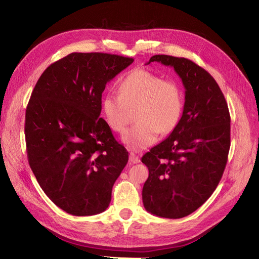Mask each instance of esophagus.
I'll return each instance as SVG.
<instances>
[{
    "instance_id": "esophagus-1",
    "label": "esophagus",
    "mask_w": 259,
    "mask_h": 259,
    "mask_svg": "<svg viewBox=\"0 0 259 259\" xmlns=\"http://www.w3.org/2000/svg\"><path fill=\"white\" fill-rule=\"evenodd\" d=\"M130 162H131L132 164H137V163H139V162H140L139 156L136 155V154H134V153H131V154H130Z\"/></svg>"
}]
</instances>
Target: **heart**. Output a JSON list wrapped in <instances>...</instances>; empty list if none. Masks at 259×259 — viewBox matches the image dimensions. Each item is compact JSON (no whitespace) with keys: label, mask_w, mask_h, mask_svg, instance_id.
Masks as SVG:
<instances>
[{"label":"heart","mask_w":259,"mask_h":259,"mask_svg":"<svg viewBox=\"0 0 259 259\" xmlns=\"http://www.w3.org/2000/svg\"><path fill=\"white\" fill-rule=\"evenodd\" d=\"M119 93L105 94L100 101L101 111L110 128L121 133L127 124L130 110L137 108V123L122 136L123 144L133 151L152 146L159 134H169L182 119L184 93L175 80H164L146 69H136L121 81Z\"/></svg>","instance_id":"obj_1"}]
</instances>
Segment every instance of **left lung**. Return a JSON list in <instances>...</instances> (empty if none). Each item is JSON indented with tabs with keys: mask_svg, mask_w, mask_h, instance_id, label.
Segmentation results:
<instances>
[{
	"mask_svg": "<svg viewBox=\"0 0 259 259\" xmlns=\"http://www.w3.org/2000/svg\"><path fill=\"white\" fill-rule=\"evenodd\" d=\"M173 67L185 88L182 119L142 162L149 169L143 188L147 211L183 218L197 210L221 182L230 149V114L218 84L193 61L154 55L147 62Z\"/></svg>",
	"mask_w": 259,
	"mask_h": 259,
	"instance_id": "obj_1",
	"label": "left lung"
}]
</instances>
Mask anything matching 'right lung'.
Segmentation results:
<instances>
[{
    "label": "right lung",
    "mask_w": 259,
    "mask_h": 259,
    "mask_svg": "<svg viewBox=\"0 0 259 259\" xmlns=\"http://www.w3.org/2000/svg\"><path fill=\"white\" fill-rule=\"evenodd\" d=\"M105 53H71L37 80L26 110L30 167L45 194L74 216L103 213L128 161L100 117L106 84L133 64Z\"/></svg>",
    "instance_id": "right-lung-1"
}]
</instances>
